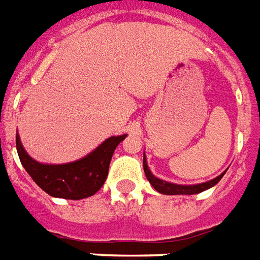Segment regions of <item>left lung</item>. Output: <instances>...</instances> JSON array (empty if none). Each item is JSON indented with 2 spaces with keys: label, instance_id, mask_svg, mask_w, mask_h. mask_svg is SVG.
Segmentation results:
<instances>
[{
  "label": "left lung",
  "instance_id": "8db88e82",
  "mask_svg": "<svg viewBox=\"0 0 260 260\" xmlns=\"http://www.w3.org/2000/svg\"><path fill=\"white\" fill-rule=\"evenodd\" d=\"M143 167H144V174L148 179V181L152 184V187L156 189L160 193H164V195H193V193H200V192L206 191V189L214 187L219 180H220L223 176H224L225 172H223L221 175H219L218 178L212 179V180L207 181V183H202V184L196 185H179L174 184V183H168V181L160 180V179L155 178L153 175L151 174L148 166H147V159H145V155L143 157Z\"/></svg>",
  "mask_w": 260,
  "mask_h": 260
}]
</instances>
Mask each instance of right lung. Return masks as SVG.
Instances as JSON below:
<instances>
[{
	"label": "right lung",
	"instance_id": "1",
	"mask_svg": "<svg viewBox=\"0 0 260 260\" xmlns=\"http://www.w3.org/2000/svg\"><path fill=\"white\" fill-rule=\"evenodd\" d=\"M126 137L112 136L81 160L60 166L36 161L27 155L16 134V147L21 164L40 188L54 198L80 200L94 195L107 180L112 155Z\"/></svg>",
	"mask_w": 260,
	"mask_h": 260
}]
</instances>
